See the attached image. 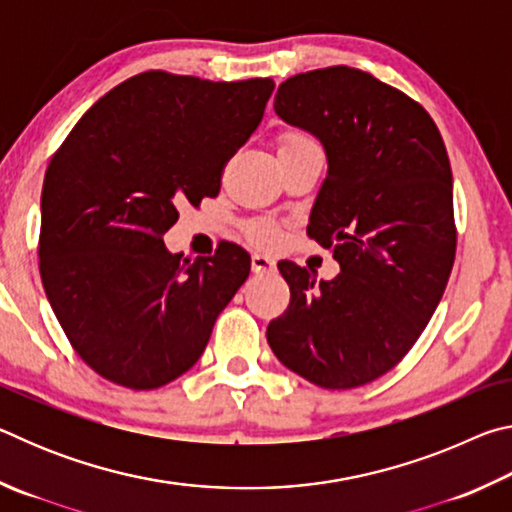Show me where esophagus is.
Segmentation results:
<instances>
[{"label":"esophagus","mask_w":512,"mask_h":512,"mask_svg":"<svg viewBox=\"0 0 512 512\" xmlns=\"http://www.w3.org/2000/svg\"><path fill=\"white\" fill-rule=\"evenodd\" d=\"M250 266H253V273H271V271H275L273 259L266 257V255H259V253L250 257Z\"/></svg>","instance_id":"esophagus-1"}]
</instances>
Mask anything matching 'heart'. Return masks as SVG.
<instances>
[{"instance_id": "heart-1", "label": "heart", "mask_w": 512, "mask_h": 512, "mask_svg": "<svg viewBox=\"0 0 512 512\" xmlns=\"http://www.w3.org/2000/svg\"><path fill=\"white\" fill-rule=\"evenodd\" d=\"M311 137H307L305 133H298V131H289L280 137V149H287V146H296L302 142H309ZM246 239L250 241L253 246L259 248H275L277 244L282 241V230L277 228L275 223L271 221H253L246 225L244 230Z\"/></svg>"}]
</instances>
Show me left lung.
I'll list each match as a JSON object with an SVG mask.
<instances>
[{
  "instance_id": "obj_1",
  "label": "left lung",
  "mask_w": 512,
  "mask_h": 512,
  "mask_svg": "<svg viewBox=\"0 0 512 512\" xmlns=\"http://www.w3.org/2000/svg\"><path fill=\"white\" fill-rule=\"evenodd\" d=\"M273 108L325 146L329 169L307 235L334 250L341 273L316 282L307 268L277 264L291 300L268 323V345L320 388L370 384L420 339L452 273L445 142L409 94L345 65L291 76Z\"/></svg>"
}]
</instances>
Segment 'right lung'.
I'll list each match as a JSON object with an SVG mask.
<instances>
[{
  "label": "right lung",
  "mask_w": 512,
  "mask_h": 512,
  "mask_svg": "<svg viewBox=\"0 0 512 512\" xmlns=\"http://www.w3.org/2000/svg\"><path fill=\"white\" fill-rule=\"evenodd\" d=\"M273 88L151 69L103 94L58 146L42 185L40 275L72 348L103 379L153 391L183 375L246 282L241 246L221 241L189 262L164 235L180 205L219 194Z\"/></svg>",
  "instance_id": "add662e5"
}]
</instances>
